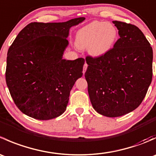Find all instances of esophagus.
<instances>
[{
    "mask_svg": "<svg viewBox=\"0 0 156 156\" xmlns=\"http://www.w3.org/2000/svg\"><path fill=\"white\" fill-rule=\"evenodd\" d=\"M87 69V64L85 62V63H84V67H83V74H84V73H85Z\"/></svg>",
    "mask_w": 156,
    "mask_h": 156,
    "instance_id": "obj_1",
    "label": "esophagus"
}]
</instances>
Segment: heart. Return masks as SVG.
Wrapping results in <instances>:
<instances>
[{
	"mask_svg": "<svg viewBox=\"0 0 156 156\" xmlns=\"http://www.w3.org/2000/svg\"><path fill=\"white\" fill-rule=\"evenodd\" d=\"M117 37L118 31L114 25L103 21H94L78 31L75 44L78 48H89L90 55L100 57L112 48Z\"/></svg>",
	"mask_w": 156,
	"mask_h": 156,
	"instance_id": "1",
	"label": "heart"
}]
</instances>
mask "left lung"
<instances>
[{
    "mask_svg": "<svg viewBox=\"0 0 156 156\" xmlns=\"http://www.w3.org/2000/svg\"><path fill=\"white\" fill-rule=\"evenodd\" d=\"M120 38L100 57H86L84 76L94 109L106 117H119L136 109L152 78L153 53L136 26L113 21Z\"/></svg>",
    "mask_w": 156,
    "mask_h": 156,
    "instance_id": "1",
    "label": "left lung"
}]
</instances>
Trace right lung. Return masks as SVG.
Returning a JSON list of instances; mask_svg holds the SVG:
<instances>
[{"label": "right lung", "instance_id": "obj_1", "mask_svg": "<svg viewBox=\"0 0 156 156\" xmlns=\"http://www.w3.org/2000/svg\"><path fill=\"white\" fill-rule=\"evenodd\" d=\"M85 20L65 23H31L16 36L8 50L6 82L19 109L38 120L61 115L69 94L82 76L84 59H62L69 29Z\"/></svg>", "mask_w": 156, "mask_h": 156}]
</instances>
